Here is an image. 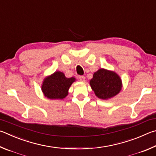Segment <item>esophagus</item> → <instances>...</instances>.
Wrapping results in <instances>:
<instances>
[{
    "label": "esophagus",
    "mask_w": 156,
    "mask_h": 156,
    "mask_svg": "<svg viewBox=\"0 0 156 156\" xmlns=\"http://www.w3.org/2000/svg\"><path fill=\"white\" fill-rule=\"evenodd\" d=\"M80 81H82V82H84V81H85V80H86L85 76H80Z\"/></svg>",
    "instance_id": "esophagus-1"
}]
</instances>
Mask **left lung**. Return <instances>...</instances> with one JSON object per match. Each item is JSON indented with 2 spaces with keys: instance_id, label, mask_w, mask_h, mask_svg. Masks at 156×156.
<instances>
[{
  "instance_id": "obj_1",
  "label": "left lung",
  "mask_w": 156,
  "mask_h": 156,
  "mask_svg": "<svg viewBox=\"0 0 156 156\" xmlns=\"http://www.w3.org/2000/svg\"><path fill=\"white\" fill-rule=\"evenodd\" d=\"M90 85L96 96L103 100L111 99L121 92L122 80L114 71L100 68L93 75Z\"/></svg>"
}]
</instances>
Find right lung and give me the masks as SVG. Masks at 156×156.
Wrapping results in <instances>:
<instances>
[{
	"label": "right lung",
	"instance_id": "right-lung-1",
	"mask_svg": "<svg viewBox=\"0 0 156 156\" xmlns=\"http://www.w3.org/2000/svg\"><path fill=\"white\" fill-rule=\"evenodd\" d=\"M76 79L67 78L64 73L55 71L44 79L42 83V92L49 99H63L68 94V90Z\"/></svg>",
	"mask_w": 156,
	"mask_h": 156
}]
</instances>
